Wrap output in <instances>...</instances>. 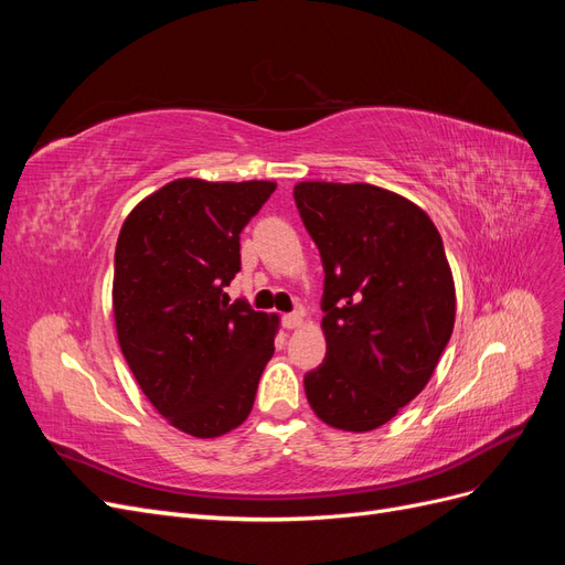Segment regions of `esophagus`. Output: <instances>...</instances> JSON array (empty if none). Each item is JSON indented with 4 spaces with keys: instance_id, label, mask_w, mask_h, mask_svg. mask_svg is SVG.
<instances>
[{
    "instance_id": "esophagus-1",
    "label": "esophagus",
    "mask_w": 565,
    "mask_h": 565,
    "mask_svg": "<svg viewBox=\"0 0 565 565\" xmlns=\"http://www.w3.org/2000/svg\"><path fill=\"white\" fill-rule=\"evenodd\" d=\"M282 324L287 330H295L301 324V311H292V313H285L282 316Z\"/></svg>"
}]
</instances>
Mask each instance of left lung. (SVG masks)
Segmentation results:
<instances>
[{"instance_id":"1","label":"left lung","mask_w":565,"mask_h":565,"mask_svg":"<svg viewBox=\"0 0 565 565\" xmlns=\"http://www.w3.org/2000/svg\"><path fill=\"white\" fill-rule=\"evenodd\" d=\"M295 202L324 268V361L303 374L341 431L386 424L431 380L455 324L446 249L417 204L370 183L303 181Z\"/></svg>"}]
</instances>
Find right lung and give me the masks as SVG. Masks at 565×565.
I'll use <instances>...</instances> for the list:
<instances>
[{
  "mask_svg": "<svg viewBox=\"0 0 565 565\" xmlns=\"http://www.w3.org/2000/svg\"><path fill=\"white\" fill-rule=\"evenodd\" d=\"M276 191L270 181L179 179L136 204L115 247L119 349L158 413L214 438L252 413L276 316L231 303L241 233Z\"/></svg>",
  "mask_w": 565,
  "mask_h": 565,
  "instance_id": "add662e5",
  "label": "right lung"
}]
</instances>
